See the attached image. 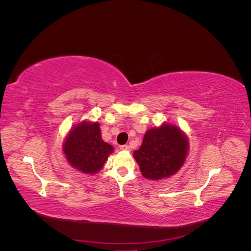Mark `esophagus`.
Instances as JSON below:
<instances>
[{
    "mask_svg": "<svg viewBox=\"0 0 251 251\" xmlns=\"http://www.w3.org/2000/svg\"><path fill=\"white\" fill-rule=\"evenodd\" d=\"M121 151H130V147L127 146V144H125V146H121L120 147Z\"/></svg>",
    "mask_w": 251,
    "mask_h": 251,
    "instance_id": "34e87169",
    "label": "esophagus"
}]
</instances>
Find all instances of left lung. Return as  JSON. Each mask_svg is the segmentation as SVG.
<instances>
[{
    "label": "left lung",
    "instance_id": "obj_1",
    "mask_svg": "<svg viewBox=\"0 0 251 251\" xmlns=\"http://www.w3.org/2000/svg\"><path fill=\"white\" fill-rule=\"evenodd\" d=\"M187 149L186 135L177 126L164 124L146 133L141 147L134 151V158L144 178L160 180L180 170L185 161Z\"/></svg>",
    "mask_w": 251,
    "mask_h": 251
}]
</instances>
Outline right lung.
I'll return each mask as SVG.
<instances>
[{
	"label": "right lung",
	"mask_w": 251,
	"mask_h": 251,
	"mask_svg": "<svg viewBox=\"0 0 251 251\" xmlns=\"http://www.w3.org/2000/svg\"><path fill=\"white\" fill-rule=\"evenodd\" d=\"M113 150L101 139L100 125L87 121L70 131L63 148L69 163L85 174L100 172Z\"/></svg>",
	"instance_id": "1"
}]
</instances>
